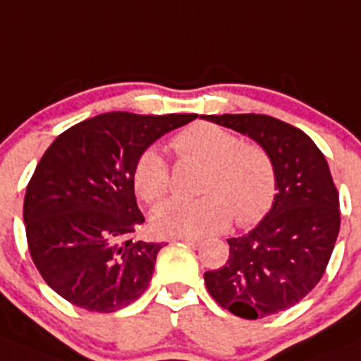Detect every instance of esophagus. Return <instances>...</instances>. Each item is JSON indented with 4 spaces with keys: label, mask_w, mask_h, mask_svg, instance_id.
<instances>
[{
    "label": "esophagus",
    "mask_w": 361,
    "mask_h": 361,
    "mask_svg": "<svg viewBox=\"0 0 361 361\" xmlns=\"http://www.w3.org/2000/svg\"><path fill=\"white\" fill-rule=\"evenodd\" d=\"M180 241L186 243V245H190V246H200L202 243H204V239L202 238H180Z\"/></svg>",
    "instance_id": "1"
}]
</instances>
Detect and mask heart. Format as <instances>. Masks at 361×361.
<instances>
[{
    "label": "heart",
    "mask_w": 361,
    "mask_h": 361,
    "mask_svg": "<svg viewBox=\"0 0 361 361\" xmlns=\"http://www.w3.org/2000/svg\"><path fill=\"white\" fill-rule=\"evenodd\" d=\"M178 161L204 164L197 200H171L152 212V226L163 235L193 238L214 234L234 219L238 226L259 223L276 197V168L259 143L241 142L235 133L212 122H197L170 143ZM133 186L147 204H157L171 190V171L157 150L145 149L133 166Z\"/></svg>",
    "instance_id": "b5f03b06"
}]
</instances>
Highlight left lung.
Listing matches in <instances>:
<instances>
[{
  "mask_svg": "<svg viewBox=\"0 0 361 361\" xmlns=\"http://www.w3.org/2000/svg\"><path fill=\"white\" fill-rule=\"evenodd\" d=\"M248 135L271 154L276 168L274 204L243 238L228 239L225 266L205 271L209 294L243 319H259L300 303L319 283L338 230V191L326 157L310 136L259 113L204 115Z\"/></svg>",
  "mask_w": 361,
  "mask_h": 361,
  "instance_id": "8db88e82",
  "label": "left lung"
}]
</instances>
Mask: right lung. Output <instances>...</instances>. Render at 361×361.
Wrapping results in <instances>:
<instances>
[{"mask_svg": "<svg viewBox=\"0 0 361 361\" xmlns=\"http://www.w3.org/2000/svg\"><path fill=\"white\" fill-rule=\"evenodd\" d=\"M190 115L102 113L61 133L37 164L23 218L33 264L75 307L111 314L138 300L163 243L136 239L143 225L133 166Z\"/></svg>", "mask_w": 361, "mask_h": 361, "instance_id": "right-lung-1", "label": "right lung"}]
</instances>
